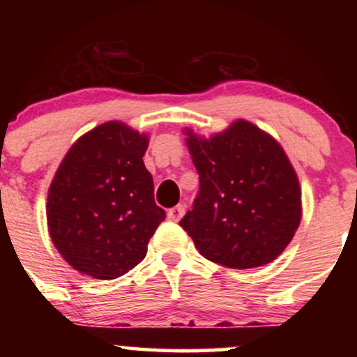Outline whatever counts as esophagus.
Masks as SVG:
<instances>
[{"instance_id": "1", "label": "esophagus", "mask_w": 357, "mask_h": 357, "mask_svg": "<svg viewBox=\"0 0 357 357\" xmlns=\"http://www.w3.org/2000/svg\"><path fill=\"white\" fill-rule=\"evenodd\" d=\"M183 215H184V206H181V204H178V206L171 208V210L167 211V218L171 221H179L183 218Z\"/></svg>"}]
</instances>
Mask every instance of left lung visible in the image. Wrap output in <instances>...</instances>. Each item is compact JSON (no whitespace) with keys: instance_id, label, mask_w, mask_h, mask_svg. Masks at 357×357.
<instances>
[{"instance_id":"left-lung-1","label":"left lung","mask_w":357,"mask_h":357,"mask_svg":"<svg viewBox=\"0 0 357 357\" xmlns=\"http://www.w3.org/2000/svg\"><path fill=\"white\" fill-rule=\"evenodd\" d=\"M184 136L199 195L179 225L198 252L228 268L275 260L302 218L297 173L277 139L245 119L210 137Z\"/></svg>"}]
</instances>
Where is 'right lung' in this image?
<instances>
[{
	"label": "right lung",
	"instance_id": "add662e5",
	"mask_svg": "<svg viewBox=\"0 0 357 357\" xmlns=\"http://www.w3.org/2000/svg\"><path fill=\"white\" fill-rule=\"evenodd\" d=\"M147 146V134L109 121L77 139L61 159L48 188L47 223L55 248L77 272L110 280L144 260L166 218L142 161Z\"/></svg>",
	"mask_w": 357,
	"mask_h": 357
}]
</instances>
